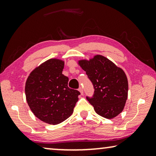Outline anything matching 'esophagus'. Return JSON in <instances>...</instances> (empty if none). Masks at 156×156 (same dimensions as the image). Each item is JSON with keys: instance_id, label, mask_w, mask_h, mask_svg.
Segmentation results:
<instances>
[{"instance_id": "1", "label": "esophagus", "mask_w": 156, "mask_h": 156, "mask_svg": "<svg viewBox=\"0 0 156 156\" xmlns=\"http://www.w3.org/2000/svg\"><path fill=\"white\" fill-rule=\"evenodd\" d=\"M78 90H79V91H80V92L81 95H83V88L81 87H79V89H78Z\"/></svg>"}]
</instances>
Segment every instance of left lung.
<instances>
[{"label":"left lung","instance_id":"8db88e82","mask_svg":"<svg viewBox=\"0 0 156 156\" xmlns=\"http://www.w3.org/2000/svg\"><path fill=\"white\" fill-rule=\"evenodd\" d=\"M79 65L92 83L94 94L86 96L95 112L103 117L112 119L122 112L128 97L127 77L122 69L102 55Z\"/></svg>","mask_w":156,"mask_h":156}]
</instances>
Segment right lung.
<instances>
[{
	"mask_svg": "<svg viewBox=\"0 0 156 156\" xmlns=\"http://www.w3.org/2000/svg\"><path fill=\"white\" fill-rule=\"evenodd\" d=\"M63 61L51 59L31 72L26 83V101L34 115L49 124H58L69 118L80 91L68 87L62 74Z\"/></svg>",
	"mask_w": 156,
	"mask_h": 156,
	"instance_id": "add662e5",
	"label": "right lung"
}]
</instances>
